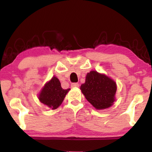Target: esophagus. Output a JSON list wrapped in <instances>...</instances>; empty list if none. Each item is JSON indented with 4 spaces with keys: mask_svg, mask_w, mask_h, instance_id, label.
<instances>
[{
    "mask_svg": "<svg viewBox=\"0 0 152 152\" xmlns=\"http://www.w3.org/2000/svg\"><path fill=\"white\" fill-rule=\"evenodd\" d=\"M71 87L72 88H77V87H79V84L78 83L71 84Z\"/></svg>",
    "mask_w": 152,
    "mask_h": 152,
    "instance_id": "esophagus-1",
    "label": "esophagus"
}]
</instances>
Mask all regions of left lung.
Masks as SVG:
<instances>
[{"label": "left lung", "instance_id": "8db88e82", "mask_svg": "<svg viewBox=\"0 0 152 152\" xmlns=\"http://www.w3.org/2000/svg\"><path fill=\"white\" fill-rule=\"evenodd\" d=\"M81 91L90 103L96 109L109 108L115 101L116 83L109 77L91 71L87 74L85 83L80 86Z\"/></svg>", "mask_w": 152, "mask_h": 152}]
</instances>
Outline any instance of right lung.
I'll return each mask as SVG.
<instances>
[{
  "label": "right lung",
  "instance_id": "obj_1",
  "mask_svg": "<svg viewBox=\"0 0 152 152\" xmlns=\"http://www.w3.org/2000/svg\"><path fill=\"white\" fill-rule=\"evenodd\" d=\"M70 90V88L63 89L60 80L56 77H53L43 87L39 99L41 102L51 109H56L62 103L66 94Z\"/></svg>",
  "mask_w": 152,
  "mask_h": 152
}]
</instances>
